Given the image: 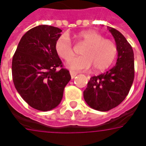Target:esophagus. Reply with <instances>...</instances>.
<instances>
[{
  "instance_id": "1",
  "label": "esophagus",
  "mask_w": 146,
  "mask_h": 146,
  "mask_svg": "<svg viewBox=\"0 0 146 146\" xmlns=\"http://www.w3.org/2000/svg\"><path fill=\"white\" fill-rule=\"evenodd\" d=\"M70 73V76H71V78H72V79L75 78V76L77 75V73H75V72H72V71H71Z\"/></svg>"
}]
</instances>
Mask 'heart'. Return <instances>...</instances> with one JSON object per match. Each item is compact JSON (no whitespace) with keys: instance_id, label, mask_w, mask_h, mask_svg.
Returning a JSON list of instances; mask_svg holds the SVG:
<instances>
[{"instance_id":"obj_1","label":"heart","mask_w":146,"mask_h":146,"mask_svg":"<svg viewBox=\"0 0 146 146\" xmlns=\"http://www.w3.org/2000/svg\"><path fill=\"white\" fill-rule=\"evenodd\" d=\"M80 42L87 45L82 50V56L74 57L73 48L67 34H62L56 40L55 50L59 57L65 60L66 67L71 71H87L94 66L97 72L108 68L116 58L117 46L111 40L104 38V35L95 31H85L76 35Z\"/></svg>"}]
</instances>
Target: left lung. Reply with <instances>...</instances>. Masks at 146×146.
Wrapping results in <instances>:
<instances>
[{"label": "left lung", "mask_w": 146, "mask_h": 146, "mask_svg": "<svg viewBox=\"0 0 146 146\" xmlns=\"http://www.w3.org/2000/svg\"><path fill=\"white\" fill-rule=\"evenodd\" d=\"M117 48L116 64L106 73L90 77L84 91L86 103L91 108L107 111L125 100L135 76L133 49L119 31L108 27Z\"/></svg>", "instance_id": "obj_1"}]
</instances>
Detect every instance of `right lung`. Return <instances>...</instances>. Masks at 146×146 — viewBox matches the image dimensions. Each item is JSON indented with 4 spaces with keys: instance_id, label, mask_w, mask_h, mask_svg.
Instances as JSON below:
<instances>
[{
    "instance_id": "1",
    "label": "right lung",
    "mask_w": 146,
    "mask_h": 146,
    "mask_svg": "<svg viewBox=\"0 0 146 146\" xmlns=\"http://www.w3.org/2000/svg\"><path fill=\"white\" fill-rule=\"evenodd\" d=\"M62 30L38 25L21 37L12 59V77L17 91L33 108L48 111L59 105L71 79L62 68L55 44ZM57 67H61L59 70Z\"/></svg>"
}]
</instances>
